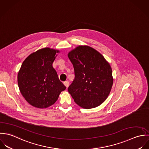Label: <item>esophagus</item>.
Listing matches in <instances>:
<instances>
[{"instance_id":"esophagus-1","label":"esophagus","mask_w":149,"mask_h":149,"mask_svg":"<svg viewBox=\"0 0 149 149\" xmlns=\"http://www.w3.org/2000/svg\"><path fill=\"white\" fill-rule=\"evenodd\" d=\"M64 86L67 88L68 87V86H69V82H68V81H65V82H64Z\"/></svg>"}]
</instances>
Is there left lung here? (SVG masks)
Returning a JSON list of instances; mask_svg holds the SVG:
<instances>
[{"label":"left lung","mask_w":149,"mask_h":149,"mask_svg":"<svg viewBox=\"0 0 149 149\" xmlns=\"http://www.w3.org/2000/svg\"><path fill=\"white\" fill-rule=\"evenodd\" d=\"M75 79L68 91L75 102L85 109L95 108L108 97L113 83L109 63L97 50L79 45L70 51Z\"/></svg>","instance_id":"1"}]
</instances>
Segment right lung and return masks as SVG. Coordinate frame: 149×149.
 I'll return each instance as SVG.
<instances>
[{
  "instance_id": "right-lung-1",
  "label": "right lung",
  "mask_w": 149,
  "mask_h": 149,
  "mask_svg": "<svg viewBox=\"0 0 149 149\" xmlns=\"http://www.w3.org/2000/svg\"><path fill=\"white\" fill-rule=\"evenodd\" d=\"M59 52L48 47L42 48L31 54L22 64L18 73V87L33 107L47 108L51 106L66 89L52 66Z\"/></svg>"
}]
</instances>
